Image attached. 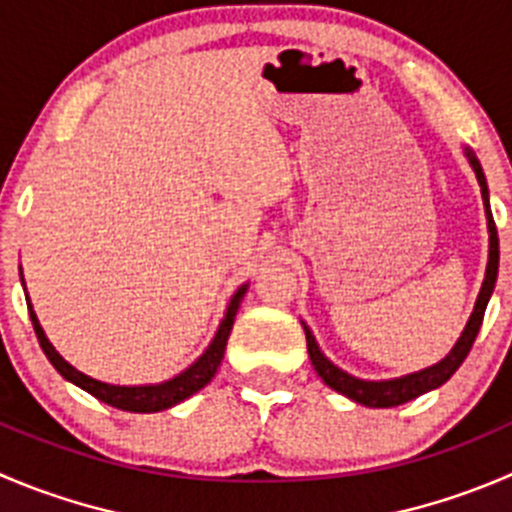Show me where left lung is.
Returning <instances> with one entry per match:
<instances>
[{
	"instance_id": "8db88e82",
	"label": "left lung",
	"mask_w": 512,
	"mask_h": 512,
	"mask_svg": "<svg viewBox=\"0 0 512 512\" xmlns=\"http://www.w3.org/2000/svg\"><path fill=\"white\" fill-rule=\"evenodd\" d=\"M465 157H468L470 167L475 170L478 177L480 192H483V205H485V217H488V232H490V247H488V267H485V280L483 287L478 292V300H475L473 315H470L468 325H465L463 335L458 337L453 350L443 357L435 365L425 367V370L410 372V375L393 377V380H360L355 375H347L345 370H340L337 365H332L322 350L317 347L315 335L310 332V327L302 322L307 337V352H310L312 367L317 370V375L322 377L327 388H332L335 393L345 395V398L355 400V403L367 405V408H395V405H403L408 400H415L418 395L430 393V390L440 388L443 382H448L453 377V372L463 365V360L468 357L470 347H473L475 337H478L480 325H483L485 307H488L490 295H493L495 280H498V260H500V247H498V230H495L493 212H490V200H488V182H485L483 167H480L478 157L473 155V150L465 147Z\"/></svg>"
}]
</instances>
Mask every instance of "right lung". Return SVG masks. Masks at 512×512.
Here are the masks:
<instances>
[{
	"instance_id": "1",
	"label": "right lung",
	"mask_w": 512,
	"mask_h": 512,
	"mask_svg": "<svg viewBox=\"0 0 512 512\" xmlns=\"http://www.w3.org/2000/svg\"><path fill=\"white\" fill-rule=\"evenodd\" d=\"M245 292H247V285H242L240 290L232 295L225 317H222L220 327H217L215 337H212V342L207 345V350L202 352V355L197 357L187 370H182L180 375H175L172 380L157 382V385H109V382L94 380V377L79 372L77 367L69 365V362L54 350V345L47 340L42 325H39L37 315H34L32 302H29V295H27V287H24V297H27V307H29V317H32L34 332H37L39 345H42L44 355H47V360L52 362L54 370H57L64 380L74 382L77 388H82L84 393L92 395V398L102 400V403L112 405V408L117 410H127V413H160V410L172 408V405L182 403V400H187L190 395H195L197 390L205 388L207 382L215 377L222 357H225L227 337H230L232 325H235V315L237 310H240V302L242 297H245Z\"/></svg>"
}]
</instances>
